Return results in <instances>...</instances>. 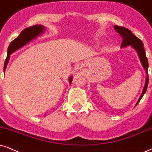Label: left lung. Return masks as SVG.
<instances>
[{
	"label": "left lung",
	"mask_w": 152,
	"mask_h": 152,
	"mask_svg": "<svg viewBox=\"0 0 152 152\" xmlns=\"http://www.w3.org/2000/svg\"><path fill=\"white\" fill-rule=\"evenodd\" d=\"M114 28L116 29V31L121 36V37L123 38L121 45V48L126 47V46L128 45H131L133 48H135L136 50L137 51V53L138 55H139L142 64L144 69H145L146 73H147V78H146L145 86V87H144L141 96H140L139 99H138L137 104H136V105H137V104L140 102V101L141 100L142 97L143 95H145L146 91H147L148 83H149V76H148V66H149V64H148L147 58V57H146L145 50L144 48L143 43L142 42L141 40L137 37H136V36L134 35L129 29H128L127 28L115 25Z\"/></svg>",
	"instance_id": "obj_1"
}]
</instances>
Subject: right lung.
<instances>
[{"label": "right lung", "instance_id": "1", "mask_svg": "<svg viewBox=\"0 0 152 152\" xmlns=\"http://www.w3.org/2000/svg\"><path fill=\"white\" fill-rule=\"evenodd\" d=\"M44 27L42 25L38 24L34 25V26H30V27L24 28V30L21 32L20 35L15 38V40L10 43L8 49H7V55L6 59L5 60L4 67H3V71L5 72L6 65L8 62L10 55H11L13 52L17 50V49L22 48L23 45H26L28 42L31 41L34 38H36L38 35L41 34L43 31ZM72 78L71 77L69 78V82H72Z\"/></svg>", "mask_w": 152, "mask_h": 152}]
</instances>
